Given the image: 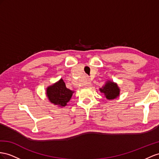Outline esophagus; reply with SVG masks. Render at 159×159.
Instances as JSON below:
<instances>
[{"mask_svg":"<svg viewBox=\"0 0 159 159\" xmlns=\"http://www.w3.org/2000/svg\"><path fill=\"white\" fill-rule=\"evenodd\" d=\"M91 84V81L89 80H87V86H90Z\"/></svg>","mask_w":159,"mask_h":159,"instance_id":"34e87169","label":"esophagus"}]
</instances>
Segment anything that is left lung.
Listing matches in <instances>:
<instances>
[{"label":"left lung","instance_id":"8db88e82","mask_svg":"<svg viewBox=\"0 0 159 159\" xmlns=\"http://www.w3.org/2000/svg\"><path fill=\"white\" fill-rule=\"evenodd\" d=\"M100 91L104 93L107 99H116L120 95V89L117 85L111 81H109L103 88L100 89Z\"/></svg>","mask_w":159,"mask_h":159}]
</instances>
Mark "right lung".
I'll use <instances>...</instances> for the list:
<instances>
[{"label": "right lung", "instance_id": "add662e5", "mask_svg": "<svg viewBox=\"0 0 159 159\" xmlns=\"http://www.w3.org/2000/svg\"><path fill=\"white\" fill-rule=\"evenodd\" d=\"M73 93L66 87L64 80L60 79L58 83L47 89L46 94L51 103L64 107L70 100Z\"/></svg>", "mask_w": 159, "mask_h": 159}]
</instances>
